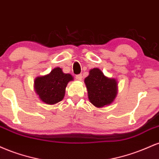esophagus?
I'll return each instance as SVG.
<instances>
[{
  "instance_id": "1",
  "label": "esophagus",
  "mask_w": 159,
  "mask_h": 159,
  "mask_svg": "<svg viewBox=\"0 0 159 159\" xmlns=\"http://www.w3.org/2000/svg\"><path fill=\"white\" fill-rule=\"evenodd\" d=\"M75 78H76V80H78V81H81V79H82V75L81 74L80 75H77L75 76Z\"/></svg>"
}]
</instances>
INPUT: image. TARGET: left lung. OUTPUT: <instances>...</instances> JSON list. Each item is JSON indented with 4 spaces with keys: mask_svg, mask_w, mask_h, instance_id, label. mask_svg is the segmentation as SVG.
Returning a JSON list of instances; mask_svg holds the SVG:
<instances>
[{
    "mask_svg": "<svg viewBox=\"0 0 159 159\" xmlns=\"http://www.w3.org/2000/svg\"><path fill=\"white\" fill-rule=\"evenodd\" d=\"M84 83L89 100L96 107L111 105L117 95V81L105 76L98 68L90 69Z\"/></svg>",
    "mask_w": 159,
    "mask_h": 159,
    "instance_id": "1",
    "label": "left lung"
}]
</instances>
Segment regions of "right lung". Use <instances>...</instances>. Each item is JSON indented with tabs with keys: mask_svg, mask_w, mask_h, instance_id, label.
<instances>
[{
	"mask_svg": "<svg viewBox=\"0 0 159 159\" xmlns=\"http://www.w3.org/2000/svg\"><path fill=\"white\" fill-rule=\"evenodd\" d=\"M73 80L72 75L66 74L61 68L56 67L49 74L35 78L34 90L43 102L54 105L63 100L67 84Z\"/></svg>",
	"mask_w": 159,
	"mask_h": 159,
	"instance_id": "right-lung-1",
	"label": "right lung"
}]
</instances>
